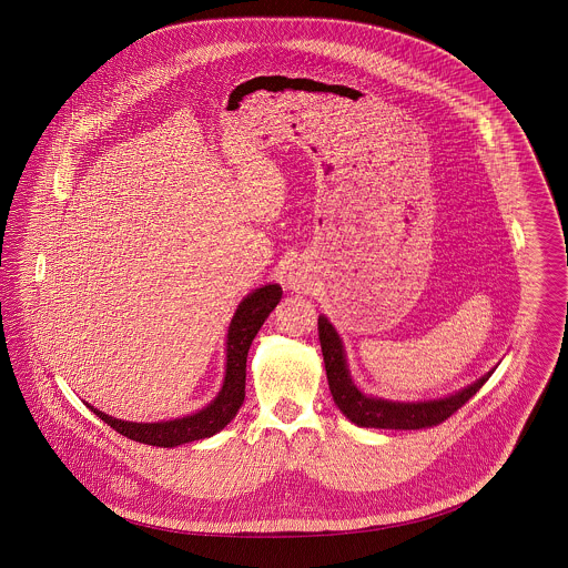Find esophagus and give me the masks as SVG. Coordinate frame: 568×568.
I'll list each match as a JSON object with an SVG mask.
<instances>
[{"label": "esophagus", "mask_w": 568, "mask_h": 568, "mask_svg": "<svg viewBox=\"0 0 568 568\" xmlns=\"http://www.w3.org/2000/svg\"><path fill=\"white\" fill-rule=\"evenodd\" d=\"M287 285H290L292 290H304V287H306V276H304L302 272H290Z\"/></svg>", "instance_id": "1"}]
</instances>
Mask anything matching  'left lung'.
<instances>
[{
  "mask_svg": "<svg viewBox=\"0 0 568 568\" xmlns=\"http://www.w3.org/2000/svg\"><path fill=\"white\" fill-rule=\"evenodd\" d=\"M320 343L324 352L325 375L332 392V398L341 413L359 428H383V430H419L430 428L454 415L459 406L466 405L491 377V368L484 377L462 387L456 394L434 398V400H387L378 396L364 394L353 381L347 353L341 334L329 324L325 315H320Z\"/></svg>",
  "mask_w": 568,
  "mask_h": 568,
  "instance_id": "left-lung-1",
  "label": "left lung"
}]
</instances>
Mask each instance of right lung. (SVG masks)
Here are the masks:
<instances>
[{
	"mask_svg": "<svg viewBox=\"0 0 568 568\" xmlns=\"http://www.w3.org/2000/svg\"><path fill=\"white\" fill-rule=\"evenodd\" d=\"M283 290L278 283H268L243 297L239 304L225 336V375L221 389L215 398L191 413L176 419L163 422H125L110 417L100 408L89 406L104 424L132 440L153 445V447H179L191 440L211 438L213 434L221 433L239 413L244 403V378H246V355L248 347L260 332V327L268 320L274 306L281 302Z\"/></svg>",
	"mask_w": 568,
	"mask_h": 568,
	"instance_id": "right-lung-1",
	"label": "right lung"
}]
</instances>
